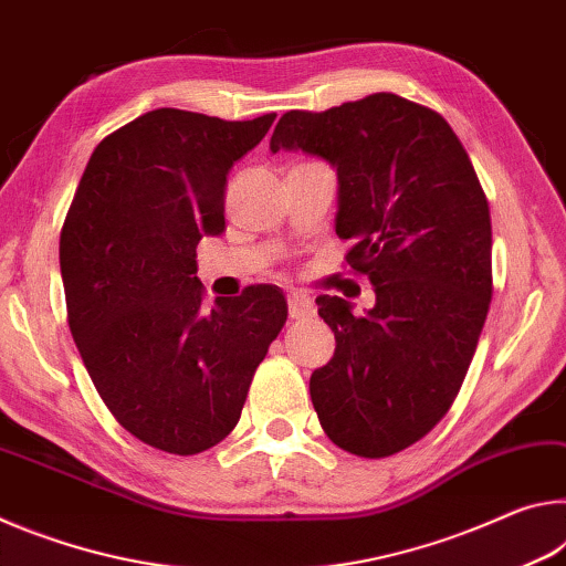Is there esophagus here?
<instances>
[{
	"instance_id": "34e87169",
	"label": "esophagus",
	"mask_w": 566,
	"mask_h": 566,
	"mask_svg": "<svg viewBox=\"0 0 566 566\" xmlns=\"http://www.w3.org/2000/svg\"><path fill=\"white\" fill-rule=\"evenodd\" d=\"M286 302H290V317L292 319H306L314 314V302L312 296H306L302 292H292L286 296Z\"/></svg>"
}]
</instances>
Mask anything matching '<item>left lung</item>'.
<instances>
[{"mask_svg":"<svg viewBox=\"0 0 566 566\" xmlns=\"http://www.w3.org/2000/svg\"><path fill=\"white\" fill-rule=\"evenodd\" d=\"M270 149L337 167L344 260L377 294L364 317L317 296L337 339L310 379L319 424L349 454H397L454 405L490 312L492 219L472 159L442 114L389 92L286 112Z\"/></svg>","mask_w":566,"mask_h":566,"instance_id":"left-lung-1","label":"left lung"}]
</instances>
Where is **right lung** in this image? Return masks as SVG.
Masks as SVG:
<instances>
[{"label": "right lung", "instance_id": "1", "mask_svg": "<svg viewBox=\"0 0 566 566\" xmlns=\"http://www.w3.org/2000/svg\"><path fill=\"white\" fill-rule=\"evenodd\" d=\"M276 114H142L92 151L60 234L66 322L114 419L191 457L232 432L286 322L272 284L205 306L197 244L224 232L227 175Z\"/></svg>", "mask_w": 566, "mask_h": 566}]
</instances>
